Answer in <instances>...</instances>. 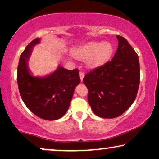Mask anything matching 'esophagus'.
I'll return each mask as SVG.
<instances>
[{"label":"esophagus","instance_id":"1","mask_svg":"<svg viewBox=\"0 0 159 159\" xmlns=\"http://www.w3.org/2000/svg\"><path fill=\"white\" fill-rule=\"evenodd\" d=\"M80 80H81V82L82 81V80H83V78L84 77V73L83 71H80Z\"/></svg>","mask_w":159,"mask_h":159}]
</instances>
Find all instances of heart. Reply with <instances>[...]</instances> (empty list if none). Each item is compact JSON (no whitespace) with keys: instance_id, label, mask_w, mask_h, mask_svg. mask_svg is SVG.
Masks as SVG:
<instances>
[{"instance_id":"1","label":"heart","mask_w":159,"mask_h":159,"mask_svg":"<svg viewBox=\"0 0 159 159\" xmlns=\"http://www.w3.org/2000/svg\"><path fill=\"white\" fill-rule=\"evenodd\" d=\"M113 53L112 45L106 42H92L77 49L75 56L79 59L92 57L90 64L97 67L103 65Z\"/></svg>"}]
</instances>
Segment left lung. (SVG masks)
Segmentation results:
<instances>
[{"label":"left lung","instance_id":"8db88e82","mask_svg":"<svg viewBox=\"0 0 159 159\" xmlns=\"http://www.w3.org/2000/svg\"><path fill=\"white\" fill-rule=\"evenodd\" d=\"M118 48L112 60L86 74L88 103L93 113L102 118L119 116L136 98L140 84L138 56L121 36L116 35Z\"/></svg>","mask_w":159,"mask_h":159}]
</instances>
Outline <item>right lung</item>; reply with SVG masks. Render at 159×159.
Here are the masks:
<instances>
[{"mask_svg":"<svg viewBox=\"0 0 159 159\" xmlns=\"http://www.w3.org/2000/svg\"><path fill=\"white\" fill-rule=\"evenodd\" d=\"M40 41V38L34 39L21 54L17 83L22 101L33 114L45 120H56L68 110L75 89L80 82L79 70H68L58 66L46 77L32 76L28 67V60L32 48Z\"/></svg>","mask_w":159,"mask_h":159,"instance_id":"add662e5","label":"right lung"}]
</instances>
